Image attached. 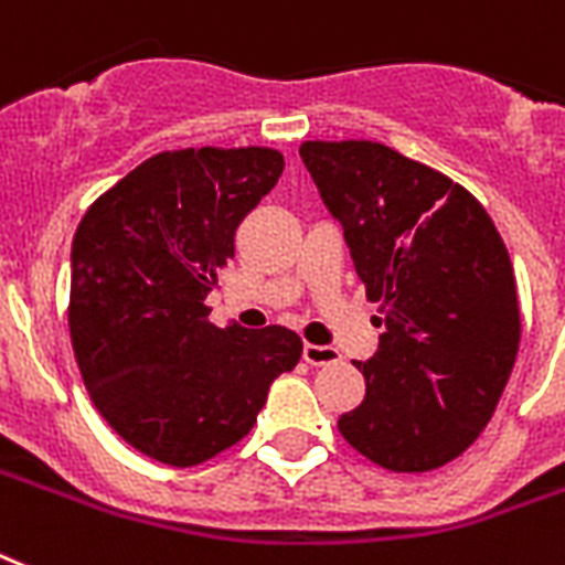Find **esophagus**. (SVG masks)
Returning <instances> with one entry per match:
<instances>
[{"label": "esophagus", "mask_w": 565, "mask_h": 565, "mask_svg": "<svg viewBox=\"0 0 565 565\" xmlns=\"http://www.w3.org/2000/svg\"><path fill=\"white\" fill-rule=\"evenodd\" d=\"M303 361L311 364V367H327V364H338L341 355H338L335 347H323V344H306L303 347Z\"/></svg>", "instance_id": "esophagus-1"}]
</instances>
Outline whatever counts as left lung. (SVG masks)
I'll list each match as a JSON object with an SVG mask.
<instances>
[{
  "label": "left lung",
  "mask_w": 565,
  "mask_h": 565,
  "mask_svg": "<svg viewBox=\"0 0 565 565\" xmlns=\"http://www.w3.org/2000/svg\"><path fill=\"white\" fill-rule=\"evenodd\" d=\"M300 157L367 297L382 300L379 350L355 361L367 394L338 428L379 467H444L490 423L516 361L508 247L467 189L394 148L303 142Z\"/></svg>",
  "instance_id": "obj_1"
}]
</instances>
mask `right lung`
Wrapping results in <instances>:
<instances>
[{
  "mask_svg": "<svg viewBox=\"0 0 565 565\" xmlns=\"http://www.w3.org/2000/svg\"><path fill=\"white\" fill-rule=\"evenodd\" d=\"M282 166L270 148L166 151L107 189L75 230L81 376L113 431L154 461L195 467L238 444L270 382L300 361L291 329L206 320L236 227Z\"/></svg>",
  "mask_w": 565,
  "mask_h": 565,
  "instance_id": "right-lung-1",
  "label": "right lung"
}]
</instances>
